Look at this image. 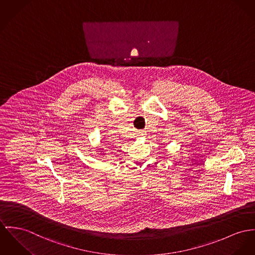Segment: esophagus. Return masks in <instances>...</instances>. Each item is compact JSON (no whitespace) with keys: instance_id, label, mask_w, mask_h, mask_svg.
Segmentation results:
<instances>
[{"instance_id":"esophagus-1","label":"esophagus","mask_w":255,"mask_h":255,"mask_svg":"<svg viewBox=\"0 0 255 255\" xmlns=\"http://www.w3.org/2000/svg\"><path fill=\"white\" fill-rule=\"evenodd\" d=\"M139 135H140V136H143V135H145V134H144V132L141 131V132H139Z\"/></svg>"}]
</instances>
